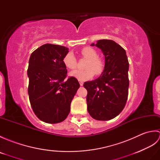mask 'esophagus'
I'll use <instances>...</instances> for the list:
<instances>
[{
	"label": "esophagus",
	"instance_id": "1",
	"mask_svg": "<svg viewBox=\"0 0 160 160\" xmlns=\"http://www.w3.org/2000/svg\"><path fill=\"white\" fill-rule=\"evenodd\" d=\"M80 86H83V82H81V81L80 82Z\"/></svg>",
	"mask_w": 160,
	"mask_h": 160
}]
</instances>
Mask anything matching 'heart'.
I'll return each instance as SVG.
<instances>
[{"label": "heart", "instance_id": "heart-1", "mask_svg": "<svg viewBox=\"0 0 160 160\" xmlns=\"http://www.w3.org/2000/svg\"><path fill=\"white\" fill-rule=\"evenodd\" d=\"M81 54L83 58L87 59L84 65V70L77 69L71 71L70 76L76 78L79 81H86L91 79L94 73L98 76L103 72L104 64L100 58L98 53L92 47H86L81 50ZM64 65L69 69H74L77 66V59L72 52L67 53L63 58Z\"/></svg>", "mask_w": 160, "mask_h": 160}]
</instances>
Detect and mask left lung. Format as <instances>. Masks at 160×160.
I'll use <instances>...</instances> for the list:
<instances>
[{"mask_svg": "<svg viewBox=\"0 0 160 160\" xmlns=\"http://www.w3.org/2000/svg\"><path fill=\"white\" fill-rule=\"evenodd\" d=\"M96 46L103 52L104 69L97 79L84 82L87 110L97 120H109L121 113L128 94V61L125 50L111 40H100Z\"/></svg>", "mask_w": 160, "mask_h": 160, "instance_id": "8db88e82", "label": "left lung"}]
</instances>
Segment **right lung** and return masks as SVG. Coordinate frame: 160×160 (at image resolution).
Here are the masks:
<instances>
[{
    "label": "right lung",
    "mask_w": 160,
    "mask_h": 160,
    "mask_svg": "<svg viewBox=\"0 0 160 160\" xmlns=\"http://www.w3.org/2000/svg\"><path fill=\"white\" fill-rule=\"evenodd\" d=\"M68 52L65 47L45 44L30 56L28 69L30 104L36 116L46 123L65 120L80 87L76 78L65 79L67 70L63 58Z\"/></svg>",
    "instance_id": "obj_1"
}]
</instances>
